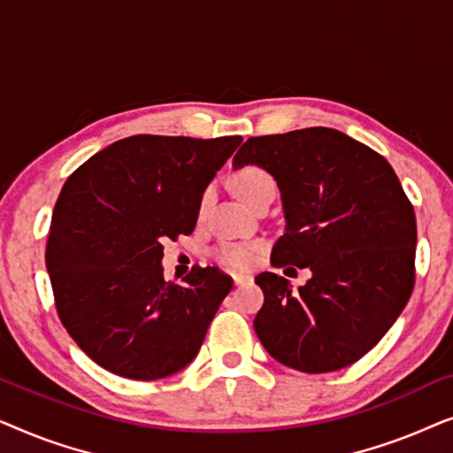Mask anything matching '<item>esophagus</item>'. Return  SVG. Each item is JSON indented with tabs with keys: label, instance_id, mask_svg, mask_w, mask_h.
<instances>
[{
	"label": "esophagus",
	"instance_id": "34e87169",
	"mask_svg": "<svg viewBox=\"0 0 453 453\" xmlns=\"http://www.w3.org/2000/svg\"><path fill=\"white\" fill-rule=\"evenodd\" d=\"M233 280L237 287H243V284H250L251 278L250 276H233Z\"/></svg>",
	"mask_w": 453,
	"mask_h": 453
}]
</instances>
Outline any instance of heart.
I'll return each mask as SVG.
<instances>
[{"label": "heart", "mask_w": 453, "mask_h": 453, "mask_svg": "<svg viewBox=\"0 0 453 453\" xmlns=\"http://www.w3.org/2000/svg\"><path fill=\"white\" fill-rule=\"evenodd\" d=\"M233 183H234V189H237V194L241 196V200L250 203L251 208L256 206L262 197L276 196L274 177H272L265 169H262V166L245 165L243 169L237 171ZM210 197H212V189L203 191L200 197V206H197L200 214L206 212ZM264 247H265L264 241H243V243H231V241H226V243H220L216 247L214 259L219 264L226 265V268L245 272L256 265L259 253L264 251Z\"/></svg>", "instance_id": "1"}]
</instances>
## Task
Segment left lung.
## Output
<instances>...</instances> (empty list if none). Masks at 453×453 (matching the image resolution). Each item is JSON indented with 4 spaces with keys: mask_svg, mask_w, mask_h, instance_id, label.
Segmentation results:
<instances>
[{
    "mask_svg": "<svg viewBox=\"0 0 453 453\" xmlns=\"http://www.w3.org/2000/svg\"><path fill=\"white\" fill-rule=\"evenodd\" d=\"M276 179L287 233L274 268H309L299 293L274 272L256 278L264 305L253 327L278 363L330 373L380 342L414 288L417 216L381 154L332 127L250 138L233 166Z\"/></svg>",
    "mask_w": 453,
    "mask_h": 453,
    "instance_id": "obj_1",
    "label": "left lung"
}]
</instances>
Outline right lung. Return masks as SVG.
I'll return each instance as SVG.
<instances>
[{
  "label": "right lung",
  "instance_id": "obj_1",
  "mask_svg": "<svg viewBox=\"0 0 453 453\" xmlns=\"http://www.w3.org/2000/svg\"><path fill=\"white\" fill-rule=\"evenodd\" d=\"M241 135H129L67 177L45 264L67 334L127 380L173 375L194 361L233 278L196 265L166 282L163 243L191 234L197 206Z\"/></svg>",
  "mask_w": 453,
  "mask_h": 453
}]
</instances>
